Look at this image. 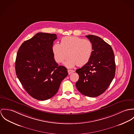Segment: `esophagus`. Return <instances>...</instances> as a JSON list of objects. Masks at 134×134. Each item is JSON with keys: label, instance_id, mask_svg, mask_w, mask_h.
Masks as SVG:
<instances>
[{"label": "esophagus", "instance_id": "34e87169", "mask_svg": "<svg viewBox=\"0 0 134 134\" xmlns=\"http://www.w3.org/2000/svg\"><path fill=\"white\" fill-rule=\"evenodd\" d=\"M74 72V71L73 70H71V69H68V74H71L72 73H73Z\"/></svg>", "mask_w": 134, "mask_h": 134}]
</instances>
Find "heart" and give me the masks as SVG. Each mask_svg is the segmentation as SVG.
Wrapping results in <instances>:
<instances>
[{
  "label": "heart",
  "mask_w": 134,
  "mask_h": 134,
  "mask_svg": "<svg viewBox=\"0 0 134 134\" xmlns=\"http://www.w3.org/2000/svg\"><path fill=\"white\" fill-rule=\"evenodd\" d=\"M52 52L55 62L62 63L68 57L64 65L68 68L75 66H82L89 62L93 53V45L87 39L67 36L63 37L60 44L56 43L52 47Z\"/></svg>",
  "instance_id": "heart-1"
}]
</instances>
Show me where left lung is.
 Listing matches in <instances>:
<instances>
[{"label": "left lung", "instance_id": "obj_1", "mask_svg": "<svg viewBox=\"0 0 134 134\" xmlns=\"http://www.w3.org/2000/svg\"><path fill=\"white\" fill-rule=\"evenodd\" d=\"M86 36L93 45V53L89 62L76 70L79 79L75 85L83 95L96 97L107 89L115 77V55L111 47L100 37Z\"/></svg>", "mask_w": 134, "mask_h": 134}]
</instances>
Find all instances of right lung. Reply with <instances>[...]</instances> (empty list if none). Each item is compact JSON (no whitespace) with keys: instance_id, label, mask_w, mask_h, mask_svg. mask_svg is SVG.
<instances>
[{"instance_id":"right-lung-1","label":"right lung","mask_w":134,"mask_h":134,"mask_svg":"<svg viewBox=\"0 0 134 134\" xmlns=\"http://www.w3.org/2000/svg\"><path fill=\"white\" fill-rule=\"evenodd\" d=\"M55 34L40 32L25 41L16 58V74L24 89L33 98L44 101L53 97L68 75L59 66L52 52Z\"/></svg>"}]
</instances>
